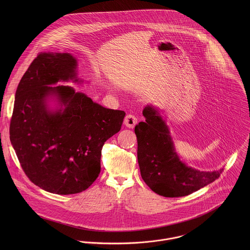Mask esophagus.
<instances>
[{"instance_id": "1", "label": "esophagus", "mask_w": 250, "mask_h": 250, "mask_svg": "<svg viewBox=\"0 0 250 250\" xmlns=\"http://www.w3.org/2000/svg\"><path fill=\"white\" fill-rule=\"evenodd\" d=\"M138 123V118L132 114V113H129L125 116V119H124V124L128 127V128H134L136 126V124Z\"/></svg>"}]
</instances>
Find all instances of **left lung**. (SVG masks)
Returning a JSON list of instances; mask_svg holds the SVG:
<instances>
[{"mask_svg":"<svg viewBox=\"0 0 250 250\" xmlns=\"http://www.w3.org/2000/svg\"><path fill=\"white\" fill-rule=\"evenodd\" d=\"M145 122L135 127L138 139V161L145 184L165 197L188 195L218 178L223 169L199 171L187 167L176 154L169 131L158 111L146 107Z\"/></svg>","mask_w":250,"mask_h":250,"instance_id":"obj_1","label":"left lung"}]
</instances>
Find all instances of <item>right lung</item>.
<instances>
[{
    "instance_id": "1",
    "label": "right lung",
    "mask_w": 250,
    "mask_h": 250,
    "mask_svg": "<svg viewBox=\"0 0 250 250\" xmlns=\"http://www.w3.org/2000/svg\"><path fill=\"white\" fill-rule=\"evenodd\" d=\"M76 66L68 53L38 54L18 84L10 119V142L25 174L56 194L79 193L93 184L103 145L120 131L125 116L70 86H50L77 82ZM52 94L66 106L62 112L46 110L45 98Z\"/></svg>"
}]
</instances>
